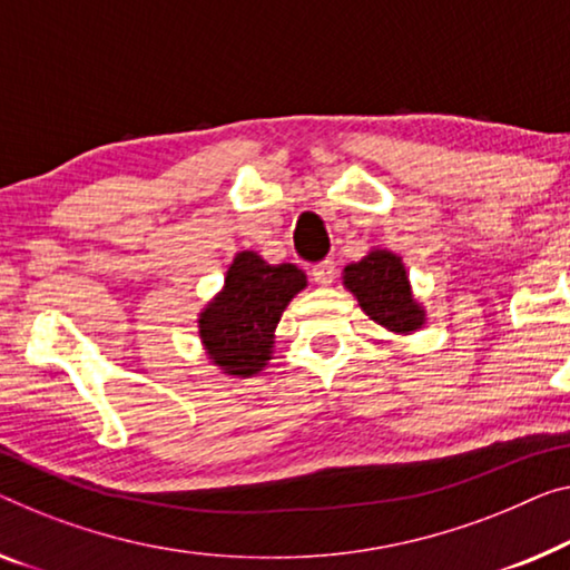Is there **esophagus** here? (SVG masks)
Returning <instances> with one entry per match:
<instances>
[{"mask_svg": "<svg viewBox=\"0 0 570 570\" xmlns=\"http://www.w3.org/2000/svg\"><path fill=\"white\" fill-rule=\"evenodd\" d=\"M335 274H337V266H335V261H320V263H314L312 266V276H314V282H317L320 286H330L335 282Z\"/></svg>", "mask_w": 570, "mask_h": 570, "instance_id": "obj_1", "label": "esophagus"}]
</instances>
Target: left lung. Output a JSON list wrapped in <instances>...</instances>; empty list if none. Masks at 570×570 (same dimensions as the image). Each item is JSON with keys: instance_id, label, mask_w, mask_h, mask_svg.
<instances>
[{"instance_id": "1", "label": "left lung", "mask_w": 570, "mask_h": 570, "mask_svg": "<svg viewBox=\"0 0 570 570\" xmlns=\"http://www.w3.org/2000/svg\"><path fill=\"white\" fill-rule=\"evenodd\" d=\"M345 286L361 302L373 322L392 333H412L422 325L424 314L412 299L402 261L389 250H373L358 263L345 266Z\"/></svg>"}]
</instances>
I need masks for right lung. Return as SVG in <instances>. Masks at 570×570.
<instances>
[{"instance_id": "obj_1", "label": "right lung", "mask_w": 570, "mask_h": 570, "mask_svg": "<svg viewBox=\"0 0 570 570\" xmlns=\"http://www.w3.org/2000/svg\"><path fill=\"white\" fill-rule=\"evenodd\" d=\"M307 278L292 263L271 266L256 253H237L225 288L199 317L209 358L233 376H253L266 366L282 312Z\"/></svg>"}]
</instances>
